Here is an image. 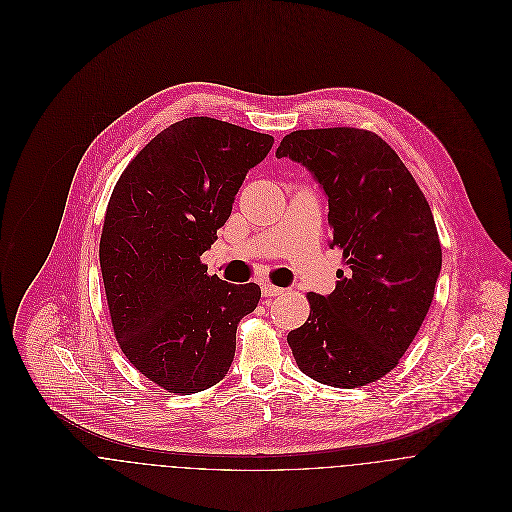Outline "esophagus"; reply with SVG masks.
I'll return each mask as SVG.
<instances>
[{"label":"esophagus","mask_w":512,"mask_h":512,"mask_svg":"<svg viewBox=\"0 0 512 512\" xmlns=\"http://www.w3.org/2000/svg\"><path fill=\"white\" fill-rule=\"evenodd\" d=\"M262 293H264L266 297H276V295H284V290H282V288H276V286H272V284H262Z\"/></svg>","instance_id":"esophagus-1"}]
</instances>
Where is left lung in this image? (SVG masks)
Returning a JSON list of instances; mask_svg holds the SVG:
<instances>
[{
	"instance_id": "8db88e82",
	"label": "left lung",
	"mask_w": 512,
	"mask_h": 512,
	"mask_svg": "<svg viewBox=\"0 0 512 512\" xmlns=\"http://www.w3.org/2000/svg\"><path fill=\"white\" fill-rule=\"evenodd\" d=\"M276 157L303 165L329 203L331 248L347 270L329 295L309 293L290 331L297 366L313 380L357 388L390 372L432 305L441 246L430 205L396 151L357 128L297 130Z\"/></svg>"
}]
</instances>
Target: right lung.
Here are the masks:
<instances>
[{
  "label": "right lung",
  "instance_id": "right-lung-1",
  "mask_svg": "<svg viewBox=\"0 0 512 512\" xmlns=\"http://www.w3.org/2000/svg\"><path fill=\"white\" fill-rule=\"evenodd\" d=\"M274 138L207 116L157 134L124 169L108 203L100 268L116 339L161 388L195 394L232 365L238 321L256 284L209 276L201 254Z\"/></svg>",
  "mask_w": 512,
  "mask_h": 512
}]
</instances>
